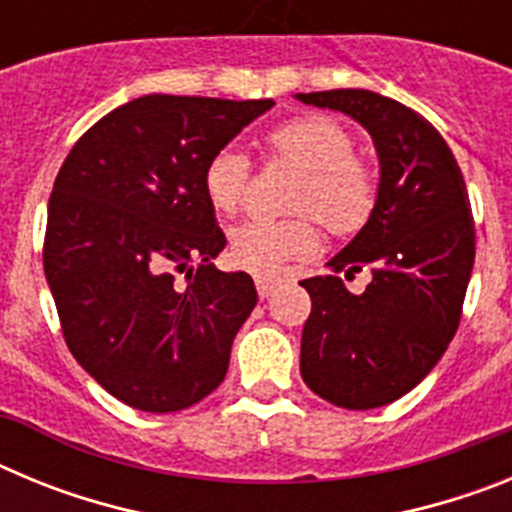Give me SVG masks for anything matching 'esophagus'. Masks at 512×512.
Instances as JSON below:
<instances>
[{
  "label": "esophagus",
  "mask_w": 512,
  "mask_h": 512,
  "mask_svg": "<svg viewBox=\"0 0 512 512\" xmlns=\"http://www.w3.org/2000/svg\"><path fill=\"white\" fill-rule=\"evenodd\" d=\"M284 282H287L284 277H269V274H259V277H256V289H259L261 297H271L279 287H282Z\"/></svg>",
  "instance_id": "34e87169"
}]
</instances>
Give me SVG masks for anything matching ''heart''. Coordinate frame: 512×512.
Wrapping results in <instances>:
<instances>
[{
	"label": "heart",
	"mask_w": 512,
	"mask_h": 512,
	"mask_svg": "<svg viewBox=\"0 0 512 512\" xmlns=\"http://www.w3.org/2000/svg\"><path fill=\"white\" fill-rule=\"evenodd\" d=\"M271 156L300 166L289 207L295 217H253L230 233V259L253 274H279L289 261L307 259L320 248V223L333 233H354L372 215L377 174L354 153V138L341 122L325 115L287 120L266 135ZM248 187V158L238 148L212 153L202 171V189L220 215L243 207Z\"/></svg>",
	"instance_id": "1"
}]
</instances>
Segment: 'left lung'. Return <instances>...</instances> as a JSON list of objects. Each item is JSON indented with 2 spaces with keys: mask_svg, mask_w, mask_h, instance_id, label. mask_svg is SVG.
Instances as JSON below:
<instances>
[{
  "mask_svg": "<svg viewBox=\"0 0 512 512\" xmlns=\"http://www.w3.org/2000/svg\"><path fill=\"white\" fill-rule=\"evenodd\" d=\"M295 99L359 122L379 158L374 210L328 261L336 274L300 282L312 300L300 374L338 408H382L431 374L459 328L474 266L467 184L441 133L395 99L369 89ZM361 268L373 282L354 296L337 274Z\"/></svg>",
  "mask_w": 512,
  "mask_h": 512,
  "instance_id": "1",
  "label": "left lung"
}]
</instances>
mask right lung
<instances>
[{"label":"right lung","mask_w":512,"mask_h":512,"mask_svg":"<svg viewBox=\"0 0 512 512\" xmlns=\"http://www.w3.org/2000/svg\"><path fill=\"white\" fill-rule=\"evenodd\" d=\"M271 107L146 94L94 122L58 171L45 279L74 359L130 408L176 413L228 374L259 295L246 271L212 264L225 235L202 171Z\"/></svg>","instance_id":"right-lung-1"}]
</instances>
